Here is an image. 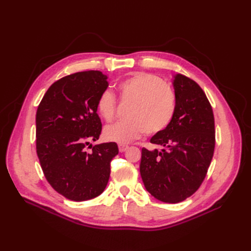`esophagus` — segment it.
<instances>
[{
    "mask_svg": "<svg viewBox=\"0 0 251 251\" xmlns=\"http://www.w3.org/2000/svg\"><path fill=\"white\" fill-rule=\"evenodd\" d=\"M128 149H129V147L126 146V144H119V151H120V152H124Z\"/></svg>",
    "mask_w": 251,
    "mask_h": 251,
    "instance_id": "obj_1",
    "label": "esophagus"
}]
</instances>
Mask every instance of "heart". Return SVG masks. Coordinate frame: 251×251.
Instances as JSON below:
<instances>
[{"label":"heart","instance_id":"heart-1","mask_svg":"<svg viewBox=\"0 0 251 251\" xmlns=\"http://www.w3.org/2000/svg\"><path fill=\"white\" fill-rule=\"evenodd\" d=\"M119 98L129 101L126 119L104 128L103 135L110 141L128 143L148 134L162 132L172 121L176 110L173 89L161 78L152 74L137 72L123 79L117 85ZM97 111L104 121L115 117L116 99L112 91H101L97 100Z\"/></svg>","mask_w":251,"mask_h":251}]
</instances>
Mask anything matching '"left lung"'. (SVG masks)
<instances>
[{
    "label": "left lung",
    "mask_w": 251,
    "mask_h": 251,
    "mask_svg": "<svg viewBox=\"0 0 251 251\" xmlns=\"http://www.w3.org/2000/svg\"><path fill=\"white\" fill-rule=\"evenodd\" d=\"M176 110L172 121L151 142L161 151L142 149L140 175L146 189L163 202L185 201L200 188L215 150V119L201 87L182 74L174 75Z\"/></svg>",
    "instance_id": "8db88e82"
}]
</instances>
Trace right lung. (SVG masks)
Segmentation results:
<instances>
[{
    "instance_id": "right-lung-1",
    "label": "right lung",
    "mask_w": 251,
    "mask_h": 251,
    "mask_svg": "<svg viewBox=\"0 0 251 251\" xmlns=\"http://www.w3.org/2000/svg\"><path fill=\"white\" fill-rule=\"evenodd\" d=\"M108 76L83 71L65 76L47 90L36 111V152L46 179L58 193L74 201L99 196L107 186L116 142L100 143L101 122L97 100ZM88 147V148H89Z\"/></svg>"
}]
</instances>
